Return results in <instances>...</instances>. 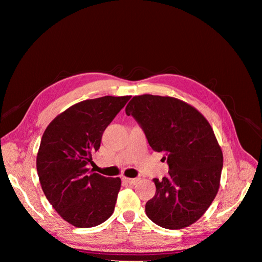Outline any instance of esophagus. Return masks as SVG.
<instances>
[{"label": "esophagus", "instance_id": "1", "mask_svg": "<svg viewBox=\"0 0 262 262\" xmlns=\"http://www.w3.org/2000/svg\"><path fill=\"white\" fill-rule=\"evenodd\" d=\"M126 184H130V185H134V184H137V182L140 180L139 178H128V177H123L122 178Z\"/></svg>", "mask_w": 262, "mask_h": 262}]
</instances>
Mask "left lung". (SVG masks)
I'll return each mask as SVG.
<instances>
[{
  "instance_id": "1",
  "label": "left lung",
  "mask_w": 262,
  "mask_h": 262,
  "mask_svg": "<svg viewBox=\"0 0 262 262\" xmlns=\"http://www.w3.org/2000/svg\"><path fill=\"white\" fill-rule=\"evenodd\" d=\"M149 146L163 153L169 171L154 178L156 192L145 204L158 226L180 229L199 220L215 198L223 154L210 123L195 108L172 97L141 95L125 107Z\"/></svg>"
}]
</instances>
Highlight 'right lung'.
Here are the masks:
<instances>
[{"label":"right lung","mask_w":262,"mask_h":262,"mask_svg":"<svg viewBox=\"0 0 262 262\" xmlns=\"http://www.w3.org/2000/svg\"><path fill=\"white\" fill-rule=\"evenodd\" d=\"M131 96L87 99L47 126L37 155L42 191L61 217L76 227H94L114 213L120 178L87 168L102 133Z\"/></svg>","instance_id":"1"}]
</instances>
